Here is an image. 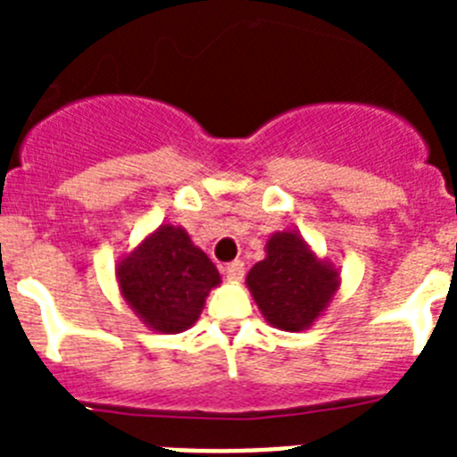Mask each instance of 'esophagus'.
I'll list each match as a JSON object with an SVG mask.
<instances>
[{"instance_id":"1","label":"esophagus","mask_w":457,"mask_h":457,"mask_svg":"<svg viewBox=\"0 0 457 457\" xmlns=\"http://www.w3.org/2000/svg\"><path fill=\"white\" fill-rule=\"evenodd\" d=\"M224 274L228 281H240V278L245 277V263H242V261H233V263L226 265Z\"/></svg>"}]
</instances>
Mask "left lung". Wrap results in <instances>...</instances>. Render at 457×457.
<instances>
[{
	"label": "left lung",
	"instance_id": "8db88e82",
	"mask_svg": "<svg viewBox=\"0 0 457 457\" xmlns=\"http://www.w3.org/2000/svg\"><path fill=\"white\" fill-rule=\"evenodd\" d=\"M341 277L332 261L318 256L297 231H277L265 258L247 274V288L265 320L281 332L309 329L329 309Z\"/></svg>",
	"mask_w": 457,
	"mask_h": 457
}]
</instances>
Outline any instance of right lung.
I'll return each mask as SVG.
<instances>
[{
    "mask_svg": "<svg viewBox=\"0 0 457 457\" xmlns=\"http://www.w3.org/2000/svg\"><path fill=\"white\" fill-rule=\"evenodd\" d=\"M116 284L148 329L180 334L199 320L221 277L183 226L162 224L119 258Z\"/></svg>",
    "mask_w": 457,
    "mask_h": 457,
    "instance_id": "right-lung-1",
    "label": "right lung"
}]
</instances>
